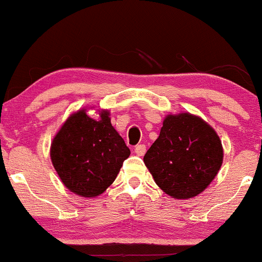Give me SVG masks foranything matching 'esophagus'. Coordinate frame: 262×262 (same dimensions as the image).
Segmentation results:
<instances>
[{"label": "esophagus", "instance_id": "1", "mask_svg": "<svg viewBox=\"0 0 262 262\" xmlns=\"http://www.w3.org/2000/svg\"><path fill=\"white\" fill-rule=\"evenodd\" d=\"M134 151H135V154H137L138 156H143L144 154H145V151H146V146L144 145V144H139V145L135 146Z\"/></svg>", "mask_w": 262, "mask_h": 262}]
</instances>
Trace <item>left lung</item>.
<instances>
[{
  "label": "left lung",
  "instance_id": "8db88e82",
  "mask_svg": "<svg viewBox=\"0 0 262 262\" xmlns=\"http://www.w3.org/2000/svg\"><path fill=\"white\" fill-rule=\"evenodd\" d=\"M156 185L176 200L192 198L214 180L223 146L208 123L191 113L170 114L144 156Z\"/></svg>",
  "mask_w": 262,
  "mask_h": 262
}]
</instances>
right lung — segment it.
I'll return each instance as SVG.
<instances>
[{"label":"right lung","instance_id":"right-lung-1","mask_svg":"<svg viewBox=\"0 0 262 262\" xmlns=\"http://www.w3.org/2000/svg\"><path fill=\"white\" fill-rule=\"evenodd\" d=\"M130 150L111 124L110 112L102 110L100 119L86 110L71 114L54 137L50 158L54 169L71 192L96 197L112 185Z\"/></svg>","mask_w":262,"mask_h":262}]
</instances>
